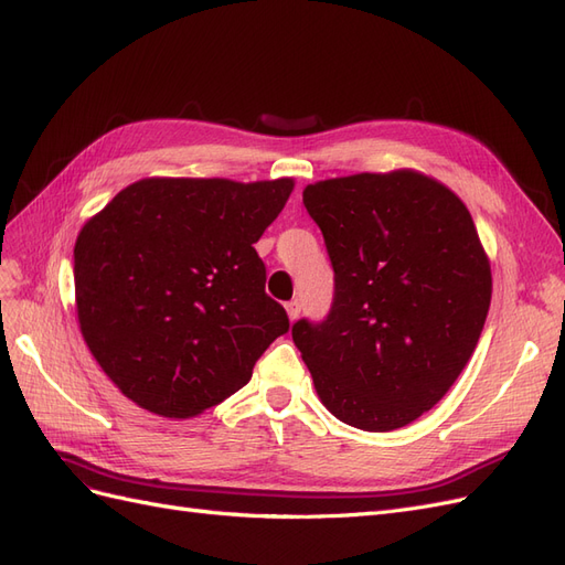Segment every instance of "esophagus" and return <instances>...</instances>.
Returning a JSON list of instances; mask_svg holds the SVG:
<instances>
[{"label":"esophagus","mask_w":565,"mask_h":565,"mask_svg":"<svg viewBox=\"0 0 565 565\" xmlns=\"http://www.w3.org/2000/svg\"><path fill=\"white\" fill-rule=\"evenodd\" d=\"M285 309H287V316H289V320H297L299 318V313H301V301L299 299H295V301H289V303H285Z\"/></svg>","instance_id":"esophagus-1"}]
</instances>
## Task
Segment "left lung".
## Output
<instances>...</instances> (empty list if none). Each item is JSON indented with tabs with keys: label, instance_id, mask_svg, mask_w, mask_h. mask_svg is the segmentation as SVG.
Returning <instances> with one entry per match:
<instances>
[{
	"label": "left lung",
	"instance_id": "1",
	"mask_svg": "<svg viewBox=\"0 0 565 565\" xmlns=\"http://www.w3.org/2000/svg\"><path fill=\"white\" fill-rule=\"evenodd\" d=\"M334 268L332 309L292 324L330 413L393 431L431 409L483 332L492 276L473 218L450 188L413 169L303 188Z\"/></svg>",
	"mask_w": 565,
	"mask_h": 565
}]
</instances>
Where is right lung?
<instances>
[{"instance_id":"add662e5","label":"right lung","mask_w":565,"mask_h":565,"mask_svg":"<svg viewBox=\"0 0 565 565\" xmlns=\"http://www.w3.org/2000/svg\"><path fill=\"white\" fill-rule=\"evenodd\" d=\"M292 179H141L75 243L84 341L139 407L185 419L243 388L289 330L254 249Z\"/></svg>"}]
</instances>
